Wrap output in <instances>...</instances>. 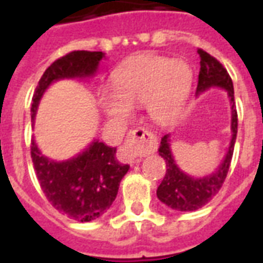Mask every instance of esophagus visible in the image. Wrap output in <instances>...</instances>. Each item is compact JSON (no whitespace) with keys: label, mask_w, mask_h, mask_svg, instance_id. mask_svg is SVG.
I'll list each match as a JSON object with an SVG mask.
<instances>
[{"label":"esophagus","mask_w":263,"mask_h":263,"mask_svg":"<svg viewBox=\"0 0 263 263\" xmlns=\"http://www.w3.org/2000/svg\"><path fill=\"white\" fill-rule=\"evenodd\" d=\"M157 146H158V140L154 134L144 128H136L128 132L123 147V154L128 162H135L142 157L156 152Z\"/></svg>","instance_id":"34e87169"}]
</instances>
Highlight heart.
<instances>
[{"mask_svg":"<svg viewBox=\"0 0 263 263\" xmlns=\"http://www.w3.org/2000/svg\"><path fill=\"white\" fill-rule=\"evenodd\" d=\"M194 72L185 61L143 55L124 65L115 78L113 92L101 95L109 117L125 120L132 107L146 105L156 123L166 124L181 113L192 90Z\"/></svg>","mask_w":263,"mask_h":263,"instance_id":"b5f03b06","label":"heart"}]
</instances>
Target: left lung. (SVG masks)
<instances>
[{"instance_id":"left-lung-1","label":"left lung","mask_w":263,"mask_h":263,"mask_svg":"<svg viewBox=\"0 0 263 263\" xmlns=\"http://www.w3.org/2000/svg\"><path fill=\"white\" fill-rule=\"evenodd\" d=\"M198 54L200 59V71L198 76L196 94H200L210 87H221L227 90L231 99V105H232V120H231L232 139H231L228 153L216 172L195 179L184 173L176 165L172 152H171V139H169L171 135L162 136L158 152L166 162V173H165L164 180L161 181L160 187L157 188V196L162 203L171 209H175L177 212L198 210L217 195V192L221 190L228 175L237 134V111L235 106L232 79L224 65L213 55L202 49H198Z\"/></svg>"}]
</instances>
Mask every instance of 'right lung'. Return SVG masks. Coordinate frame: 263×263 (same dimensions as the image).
<instances>
[{
    "label": "right lung",
    "mask_w": 263,
    "mask_h": 263,
    "mask_svg": "<svg viewBox=\"0 0 263 263\" xmlns=\"http://www.w3.org/2000/svg\"><path fill=\"white\" fill-rule=\"evenodd\" d=\"M102 51L75 50L60 57L47 68L34 91L31 117L34 120L43 92L53 82L94 75ZM31 158L43 194L51 206L80 222L98 218L115 202L128 165L116 158V147L94 140L83 153L71 160L55 162L39 152L31 140Z\"/></svg>",
    "instance_id": "add662e5"
}]
</instances>
